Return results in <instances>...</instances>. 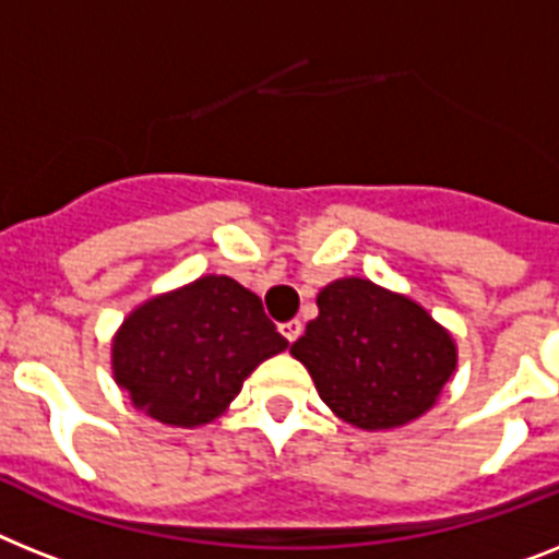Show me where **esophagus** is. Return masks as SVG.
<instances>
[{"mask_svg": "<svg viewBox=\"0 0 559 559\" xmlns=\"http://www.w3.org/2000/svg\"><path fill=\"white\" fill-rule=\"evenodd\" d=\"M280 331H283V336H285V340H288V343H294V340H297V336L302 334V322H299V320H288V322H283V325H280Z\"/></svg>", "mask_w": 559, "mask_h": 559, "instance_id": "34e87169", "label": "esophagus"}]
</instances>
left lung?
I'll use <instances>...</instances> for the list:
<instances>
[{
	"label": "left lung",
	"mask_w": 559,
	"mask_h": 559,
	"mask_svg": "<svg viewBox=\"0 0 559 559\" xmlns=\"http://www.w3.org/2000/svg\"><path fill=\"white\" fill-rule=\"evenodd\" d=\"M320 317L290 345L322 403L357 428H394L435 405L456 366L451 334L412 299L368 280H336Z\"/></svg>",
	"instance_id": "1"
}]
</instances>
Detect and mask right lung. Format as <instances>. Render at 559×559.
<instances>
[{"label":"right lung","instance_id":"add662e5","mask_svg":"<svg viewBox=\"0 0 559 559\" xmlns=\"http://www.w3.org/2000/svg\"><path fill=\"white\" fill-rule=\"evenodd\" d=\"M288 340L262 299L230 276H202L128 317L114 340V377L136 408L168 426L211 423L262 359Z\"/></svg>","mask_w":559,"mask_h":559}]
</instances>
